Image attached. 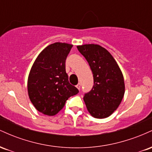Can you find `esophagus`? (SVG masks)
Instances as JSON below:
<instances>
[{"label":"esophagus","mask_w":152,"mask_h":152,"mask_svg":"<svg viewBox=\"0 0 152 152\" xmlns=\"http://www.w3.org/2000/svg\"><path fill=\"white\" fill-rule=\"evenodd\" d=\"M76 88H77L78 90H80V88H81V84H80V83H78V84L76 85Z\"/></svg>","instance_id":"obj_1"}]
</instances>
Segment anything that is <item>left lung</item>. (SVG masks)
I'll return each mask as SVG.
<instances>
[{
	"label": "left lung",
	"mask_w": 152,
	"mask_h": 152,
	"mask_svg": "<svg viewBox=\"0 0 152 152\" xmlns=\"http://www.w3.org/2000/svg\"><path fill=\"white\" fill-rule=\"evenodd\" d=\"M93 73L94 86L84 94L83 101L94 117L104 118L112 114L121 104L125 92L124 76L114 57L97 44L78 46Z\"/></svg>",
	"instance_id": "obj_1"
}]
</instances>
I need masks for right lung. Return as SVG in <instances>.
Returning <instances> with one entry per match:
<instances>
[{
    "mask_svg": "<svg viewBox=\"0 0 152 152\" xmlns=\"http://www.w3.org/2000/svg\"><path fill=\"white\" fill-rule=\"evenodd\" d=\"M72 47L66 43L50 44L40 53L31 67L28 93L35 108L43 114H56L69 97L78 93L66 72V60Z\"/></svg>",
    "mask_w": 152,
    "mask_h": 152,
    "instance_id": "obj_1",
    "label": "right lung"
}]
</instances>
